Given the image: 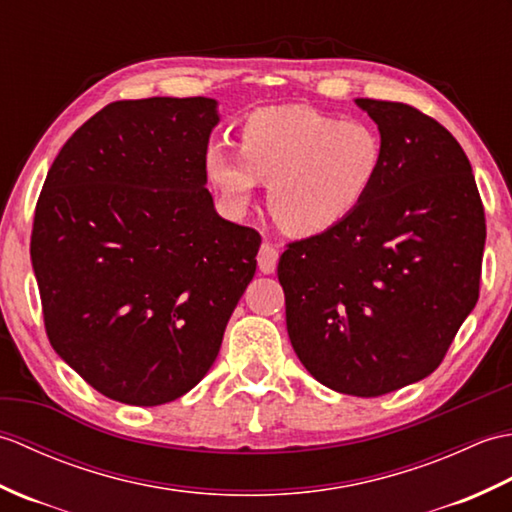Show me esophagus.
Wrapping results in <instances>:
<instances>
[{
    "label": "esophagus",
    "mask_w": 512,
    "mask_h": 512,
    "mask_svg": "<svg viewBox=\"0 0 512 512\" xmlns=\"http://www.w3.org/2000/svg\"><path fill=\"white\" fill-rule=\"evenodd\" d=\"M277 262H279V250L270 242H264L262 248H259V255H257L259 270H262V273H266V275L275 273Z\"/></svg>",
    "instance_id": "obj_1"
}]
</instances>
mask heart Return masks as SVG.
<instances>
[{
    "mask_svg": "<svg viewBox=\"0 0 512 512\" xmlns=\"http://www.w3.org/2000/svg\"><path fill=\"white\" fill-rule=\"evenodd\" d=\"M385 165V140L374 125L343 121L312 107H266L239 125V147L215 143L206 176L235 211L270 182L268 206L292 235H317L358 211Z\"/></svg>",
    "mask_w": 512,
    "mask_h": 512,
    "instance_id": "heart-1",
    "label": "heart"
}]
</instances>
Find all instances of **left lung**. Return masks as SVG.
Listing matches in <instances>:
<instances>
[{"instance_id":"left-lung-1","label":"left lung","mask_w":512,"mask_h":512,"mask_svg":"<svg viewBox=\"0 0 512 512\" xmlns=\"http://www.w3.org/2000/svg\"><path fill=\"white\" fill-rule=\"evenodd\" d=\"M385 165L358 211L286 244L290 343L334 391L374 398L444 361L480 297L484 204L458 140L407 103L358 99Z\"/></svg>"}]
</instances>
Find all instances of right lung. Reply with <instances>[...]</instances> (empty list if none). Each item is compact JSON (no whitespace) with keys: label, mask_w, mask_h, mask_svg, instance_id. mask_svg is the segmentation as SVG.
Returning <instances> with one entry per match:
<instances>
[{"label":"right lung","mask_w":512,"mask_h":512,"mask_svg":"<svg viewBox=\"0 0 512 512\" xmlns=\"http://www.w3.org/2000/svg\"><path fill=\"white\" fill-rule=\"evenodd\" d=\"M215 101H116L70 136L35 206L48 341L85 383L165 405L209 372L262 237L222 220L204 154Z\"/></svg>","instance_id":"1"}]
</instances>
